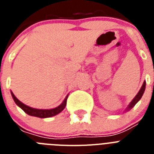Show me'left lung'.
I'll list each match as a JSON object with an SVG mask.
<instances>
[{
  "instance_id": "1",
  "label": "left lung",
  "mask_w": 154,
  "mask_h": 154,
  "mask_svg": "<svg viewBox=\"0 0 154 154\" xmlns=\"http://www.w3.org/2000/svg\"><path fill=\"white\" fill-rule=\"evenodd\" d=\"M145 88H146V82L144 81L142 87H141V89H140V91H139L138 93L137 94V96L134 97V99L132 100L131 103L129 104V106H127V108L126 109V111H128V110L131 109L133 108V107L134 106H135L137 103H138V101H140V99H141V97H142L143 95V92H144V91H145Z\"/></svg>"
}]
</instances>
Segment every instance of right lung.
<instances>
[{
	"mask_svg": "<svg viewBox=\"0 0 154 154\" xmlns=\"http://www.w3.org/2000/svg\"><path fill=\"white\" fill-rule=\"evenodd\" d=\"M11 96L13 97L14 101L15 102L16 104L21 109L24 111V112H26L28 115L32 116H36V117L39 118H48V117H51V116H54L57 115V114L60 113L62 110L65 109V106H66V102H67V98L68 96L65 97V99H64V101L62 102V103L61 105H59L58 107L55 109H35L31 108V107L26 106L25 104L21 103L20 100L16 98V96L14 95L13 92L11 91Z\"/></svg>",
	"mask_w": 154,
	"mask_h": 154,
	"instance_id": "add662e5",
	"label": "right lung"
}]
</instances>
